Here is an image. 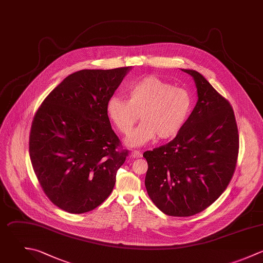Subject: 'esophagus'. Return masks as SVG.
<instances>
[{"label":"esophagus","instance_id":"obj_1","mask_svg":"<svg viewBox=\"0 0 263 263\" xmlns=\"http://www.w3.org/2000/svg\"><path fill=\"white\" fill-rule=\"evenodd\" d=\"M131 156L133 158H141L142 157V154L139 152V151H132L131 152Z\"/></svg>","mask_w":263,"mask_h":263}]
</instances>
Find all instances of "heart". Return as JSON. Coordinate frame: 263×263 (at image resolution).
I'll list each match as a JSON object with an SVG mask.
<instances>
[{"label":"heart","mask_w":263,"mask_h":263,"mask_svg":"<svg viewBox=\"0 0 263 263\" xmlns=\"http://www.w3.org/2000/svg\"><path fill=\"white\" fill-rule=\"evenodd\" d=\"M194 98L184 88L148 76L129 89V99L111 96L106 104L109 120L122 134H129L141 115L143 121L126 140L130 146L144 144L154 138L175 137L193 110Z\"/></svg>","instance_id":"heart-1"}]
</instances>
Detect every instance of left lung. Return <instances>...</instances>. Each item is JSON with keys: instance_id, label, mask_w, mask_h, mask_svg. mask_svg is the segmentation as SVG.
Wrapping results in <instances>:
<instances>
[{"instance_id": "obj_1", "label": "left lung", "mask_w": 263, "mask_h": 263, "mask_svg": "<svg viewBox=\"0 0 263 263\" xmlns=\"http://www.w3.org/2000/svg\"><path fill=\"white\" fill-rule=\"evenodd\" d=\"M198 101L182 130L169 143L147 151L145 187L165 214L187 217L213 204L234 175L239 133L234 109L198 71Z\"/></svg>"}]
</instances>
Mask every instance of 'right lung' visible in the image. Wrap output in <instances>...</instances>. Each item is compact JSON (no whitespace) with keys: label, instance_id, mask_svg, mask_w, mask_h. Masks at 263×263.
<instances>
[{"label":"right lung","instance_id":"add662e5","mask_svg":"<svg viewBox=\"0 0 263 263\" xmlns=\"http://www.w3.org/2000/svg\"><path fill=\"white\" fill-rule=\"evenodd\" d=\"M130 69L76 71L51 91L33 117V171L50 201L68 213L102 204L126 161L128 151L111 129L106 104Z\"/></svg>","mask_w":263,"mask_h":263}]
</instances>
